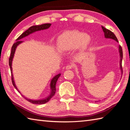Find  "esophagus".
<instances>
[{
  "instance_id": "1",
  "label": "esophagus",
  "mask_w": 130,
  "mask_h": 130,
  "mask_svg": "<svg viewBox=\"0 0 130 130\" xmlns=\"http://www.w3.org/2000/svg\"><path fill=\"white\" fill-rule=\"evenodd\" d=\"M73 68V66H72V65H67V66H66V70H71V69H72Z\"/></svg>"
}]
</instances>
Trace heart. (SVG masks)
<instances>
[{"instance_id": "b5f03b06", "label": "heart", "mask_w": 130, "mask_h": 130, "mask_svg": "<svg viewBox=\"0 0 130 130\" xmlns=\"http://www.w3.org/2000/svg\"><path fill=\"white\" fill-rule=\"evenodd\" d=\"M91 43V37L87 34L73 30L66 32L59 36L57 42L60 51L68 52L76 49L83 53L88 48Z\"/></svg>"}]
</instances>
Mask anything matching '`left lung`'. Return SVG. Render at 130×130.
Here are the masks:
<instances>
[{"label": "left lung", "instance_id": "8db88e82", "mask_svg": "<svg viewBox=\"0 0 130 130\" xmlns=\"http://www.w3.org/2000/svg\"><path fill=\"white\" fill-rule=\"evenodd\" d=\"M102 28L103 29V31L104 33V37L106 39H113L114 40L116 41L117 42H118L117 38H116V35L115 34L112 32V31L108 30V29L105 28V27L102 26ZM118 50L119 53H120V70L121 71V74H122V58H123V52H122V47L120 45L118 46ZM95 102H98V101H96Z\"/></svg>", "mask_w": 130, "mask_h": 130}]
</instances>
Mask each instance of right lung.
I'll use <instances>...</instances> for the list:
<instances>
[{"label": "right lung", "instance_id": "right-lung-1", "mask_svg": "<svg viewBox=\"0 0 130 130\" xmlns=\"http://www.w3.org/2000/svg\"><path fill=\"white\" fill-rule=\"evenodd\" d=\"M50 26H51V24L50 23H45V24H43L41 25H36V26H31L30 28H29L28 30L25 31L24 32L22 33L21 35L18 37V38L16 40V42L13 45V46L12 47V49H11V53H10V58L9 59V65L10 67V71H11V74H12V84L13 85V86L15 87V89L17 90L20 92V94L21 92L19 91V90L18 89L16 85H15L14 80V77H13V72H12V61H13V59L14 58V53L15 52V49H16L18 45H19L20 44L23 43V41H21V40L24 38L25 37H26L28 36L30 34H32L35 32L38 31H41V30H46V29L49 28ZM60 75L61 74L59 73L56 76H55L52 79L51 82H50V94L47 96L46 98L43 99H39V100H33V99H28L27 98L25 97L24 95H22L23 98H25V99L27 100V101L31 102V103H33V104H44V103H46L47 102L49 101V100L52 98L54 96L55 91H56V88H55V86H56V83L57 81L58 80V78L59 77Z\"/></svg>", "mask_w": 130, "mask_h": 130}]
</instances>
